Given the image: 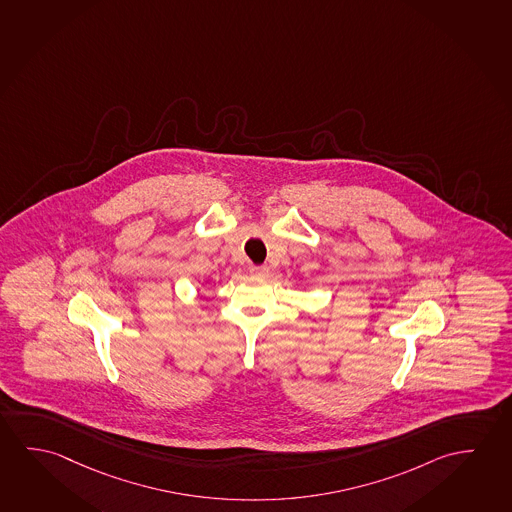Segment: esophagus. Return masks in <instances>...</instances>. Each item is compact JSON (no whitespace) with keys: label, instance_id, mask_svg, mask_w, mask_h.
<instances>
[{"label":"esophagus","instance_id":"esophagus-1","mask_svg":"<svg viewBox=\"0 0 512 512\" xmlns=\"http://www.w3.org/2000/svg\"><path fill=\"white\" fill-rule=\"evenodd\" d=\"M252 276L256 277H265L268 276V267L267 265H258V267H251Z\"/></svg>","mask_w":512,"mask_h":512}]
</instances>
